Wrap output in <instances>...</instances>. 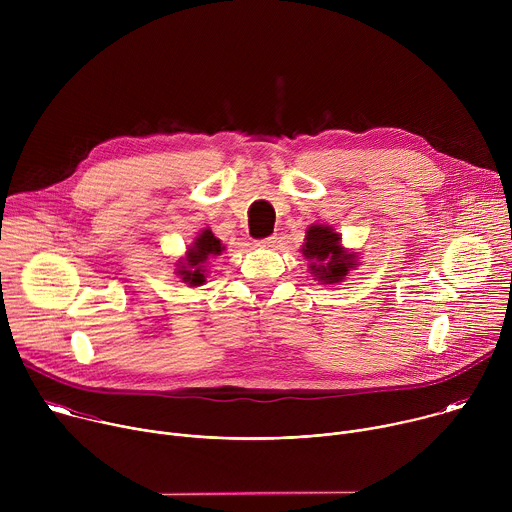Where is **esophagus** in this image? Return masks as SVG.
<instances>
[{"label":"esophagus","mask_w":512,"mask_h":512,"mask_svg":"<svg viewBox=\"0 0 512 512\" xmlns=\"http://www.w3.org/2000/svg\"><path fill=\"white\" fill-rule=\"evenodd\" d=\"M277 243H279V237H275V235H271V237L259 241V245H261V247H267V249H275Z\"/></svg>","instance_id":"esophagus-1"}]
</instances>
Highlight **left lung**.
<instances>
[{
	"label": "left lung",
	"mask_w": 512,
	"mask_h": 512,
	"mask_svg": "<svg viewBox=\"0 0 512 512\" xmlns=\"http://www.w3.org/2000/svg\"><path fill=\"white\" fill-rule=\"evenodd\" d=\"M302 245L304 257L310 261V273L322 283L342 281L352 267H356V253L344 251L340 235L332 227L312 225L306 231Z\"/></svg>",
	"instance_id": "8db88e82"
}]
</instances>
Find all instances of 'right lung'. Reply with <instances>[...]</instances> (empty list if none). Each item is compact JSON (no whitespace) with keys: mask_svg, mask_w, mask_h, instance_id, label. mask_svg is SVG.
Wrapping results in <instances>:
<instances>
[{"mask_svg":"<svg viewBox=\"0 0 512 512\" xmlns=\"http://www.w3.org/2000/svg\"><path fill=\"white\" fill-rule=\"evenodd\" d=\"M225 251V245L218 241L210 229H204L194 243L188 247L186 257L180 259L176 265V273L180 275V279L192 287L202 285L206 281V267L204 263L216 255H221Z\"/></svg>","mask_w":512,"mask_h":512,"instance_id":"right-lung-1","label":"right lung"}]
</instances>
